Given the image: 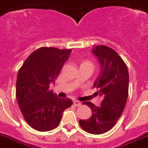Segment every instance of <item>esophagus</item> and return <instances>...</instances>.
<instances>
[{"label": "esophagus", "instance_id": "34e87169", "mask_svg": "<svg viewBox=\"0 0 148 148\" xmlns=\"http://www.w3.org/2000/svg\"><path fill=\"white\" fill-rule=\"evenodd\" d=\"M74 105L75 106H81V102H79V101H74Z\"/></svg>", "mask_w": 148, "mask_h": 148}]
</instances>
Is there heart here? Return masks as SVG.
Instances as JSON below:
<instances>
[{"mask_svg": "<svg viewBox=\"0 0 148 148\" xmlns=\"http://www.w3.org/2000/svg\"><path fill=\"white\" fill-rule=\"evenodd\" d=\"M85 63H88V64H90V65H92V64H91V63H89V62H85Z\"/></svg>", "mask_w": 148, "mask_h": 148, "instance_id": "b5f03b06", "label": "heart"}]
</instances>
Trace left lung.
<instances>
[{
    "label": "left lung",
    "instance_id": "left-lung-1",
    "mask_svg": "<svg viewBox=\"0 0 148 148\" xmlns=\"http://www.w3.org/2000/svg\"><path fill=\"white\" fill-rule=\"evenodd\" d=\"M92 52L101 65V72L93 86L97 90L96 94L103 99L100 106L89 101L83 102L91 108L92 115L79 123L87 133L99 135L110 130L124 111L128 96L129 73L123 60L110 47L97 45Z\"/></svg>",
    "mask_w": 148,
    "mask_h": 148
}]
</instances>
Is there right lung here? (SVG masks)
Instances as JSON below:
<instances>
[{
    "instance_id": "right-lung-1",
    "label": "right lung",
    "mask_w": 148,
    "mask_h": 148,
    "mask_svg": "<svg viewBox=\"0 0 148 148\" xmlns=\"http://www.w3.org/2000/svg\"><path fill=\"white\" fill-rule=\"evenodd\" d=\"M71 50L40 47L28 56L18 71L16 97L24 119L41 132L57 127L63 112L71 107L70 99L57 97L50 83H55Z\"/></svg>"
}]
</instances>
